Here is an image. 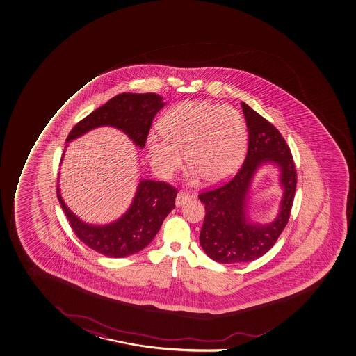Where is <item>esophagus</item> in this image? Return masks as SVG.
Returning a JSON list of instances; mask_svg holds the SVG:
<instances>
[{"instance_id":"esophagus-1","label":"esophagus","mask_w":356,"mask_h":356,"mask_svg":"<svg viewBox=\"0 0 356 356\" xmlns=\"http://www.w3.org/2000/svg\"><path fill=\"white\" fill-rule=\"evenodd\" d=\"M191 197H192V196L187 194V193L179 192V194L176 196V206H177V207L184 206V204H187L188 201L191 200Z\"/></svg>"}]
</instances>
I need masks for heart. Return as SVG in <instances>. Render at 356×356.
<instances>
[{
  "label": "heart",
  "instance_id": "1",
  "mask_svg": "<svg viewBox=\"0 0 356 356\" xmlns=\"http://www.w3.org/2000/svg\"><path fill=\"white\" fill-rule=\"evenodd\" d=\"M162 135L148 137L149 159L162 175L188 167L208 184L227 179L239 167L248 145V128L238 110L207 102H182L160 120Z\"/></svg>",
  "mask_w": 356,
  "mask_h": 356
}]
</instances>
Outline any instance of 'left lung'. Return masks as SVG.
Wrapping results in <instances>:
<instances>
[{"label":"left lung","mask_w":356,"mask_h":356,"mask_svg":"<svg viewBox=\"0 0 356 356\" xmlns=\"http://www.w3.org/2000/svg\"><path fill=\"white\" fill-rule=\"evenodd\" d=\"M241 108L248 130L244 163L227 184L199 194L206 209L200 244L211 259L221 264L258 259L276 244L288 224L297 184L291 150L282 134L244 102ZM268 161L280 169L284 199L276 220L270 225H254L245 218L247 192L256 169Z\"/></svg>","instance_id":"8db88e82"}]
</instances>
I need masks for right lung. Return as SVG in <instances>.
Instances as JSON below:
<instances>
[{"mask_svg":"<svg viewBox=\"0 0 356 356\" xmlns=\"http://www.w3.org/2000/svg\"><path fill=\"white\" fill-rule=\"evenodd\" d=\"M164 105L162 97L156 93H120L76 123L66 142L108 125L122 130L142 149L154 117ZM176 194V188L165 182L142 180L128 211L111 224L96 226L73 214L61 197L59 184L56 187L58 200L73 232L86 246L111 258L131 256L148 246L165 216L175 208Z\"/></svg>","mask_w":356,"mask_h":356,"instance_id":"right-lung-1","label":"right lung"}]
</instances>
